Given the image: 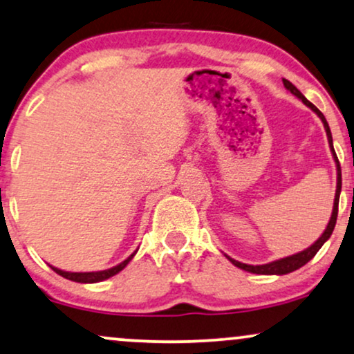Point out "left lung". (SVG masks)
Segmentation results:
<instances>
[{
    "instance_id": "1",
    "label": "left lung",
    "mask_w": 354,
    "mask_h": 354,
    "mask_svg": "<svg viewBox=\"0 0 354 354\" xmlns=\"http://www.w3.org/2000/svg\"><path fill=\"white\" fill-rule=\"evenodd\" d=\"M283 84L286 89L289 91L291 94H295L297 99H301L302 102H304L307 107H310L314 110L315 113H317L320 120L324 123V128L325 131H327V138H328V145H330V149H332V154H333V159L335 162H337V192H335V201H333V211H332V218H330V221L327 224V227H325V231L322 236H320L317 241L314 242L310 247H307L306 250L299 252V254H295L291 257H286V259H279V260H274V261H270V263H265V265H247V263H241V261L234 260V259H229L232 265H236L237 268L241 270H245V272L249 273H257V274H286V273H291L295 272V270L304 267V265L309 261L310 259H314V255L317 254L320 247H322L325 242L328 241L330 236H332L333 229H335V224H337V216H338V200H339V192H342V167H339V162H338V158L337 154H335V149H333V140H332V131H330V127L327 120H325L324 113L320 112V110L315 107L314 104L309 102L304 95L301 94V91L297 89V87L292 84V82H289L288 80H283Z\"/></svg>"
}]
</instances>
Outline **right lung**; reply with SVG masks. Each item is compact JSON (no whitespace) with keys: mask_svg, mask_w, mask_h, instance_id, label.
Segmentation results:
<instances>
[{"mask_svg":"<svg viewBox=\"0 0 354 354\" xmlns=\"http://www.w3.org/2000/svg\"><path fill=\"white\" fill-rule=\"evenodd\" d=\"M136 250L133 252V254L128 257L127 260H123L122 263H118L117 267H112L109 270H102V272H86V273H71V272H63V270H58L52 267V270L55 273L62 274L63 278L66 279H71V281H76V283H99V281H104V279H107L110 277H113V274H117L118 272H122L123 268L127 267L128 261H130L133 257H135Z\"/></svg>","mask_w":354,"mask_h":354,"instance_id":"1","label":"right lung"}]
</instances>
